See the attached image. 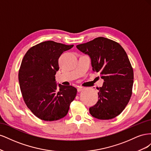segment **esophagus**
<instances>
[{"mask_svg": "<svg viewBox=\"0 0 151 151\" xmlns=\"http://www.w3.org/2000/svg\"><path fill=\"white\" fill-rule=\"evenodd\" d=\"M84 89V88H83V87H78V88H77V91L78 92H81V91H83Z\"/></svg>", "mask_w": 151, "mask_h": 151, "instance_id": "esophagus-1", "label": "esophagus"}]
</instances>
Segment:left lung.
<instances>
[{
    "mask_svg": "<svg viewBox=\"0 0 151 151\" xmlns=\"http://www.w3.org/2000/svg\"><path fill=\"white\" fill-rule=\"evenodd\" d=\"M77 48L88 55L93 70L104 80L98 88V101L89 108V113L99 120H109L123 111L132 96L134 72L129 59L121 45L113 40L98 37L77 45Z\"/></svg>",
    "mask_w": 151,
    "mask_h": 151,
    "instance_id": "8db88e82",
    "label": "left lung"
}]
</instances>
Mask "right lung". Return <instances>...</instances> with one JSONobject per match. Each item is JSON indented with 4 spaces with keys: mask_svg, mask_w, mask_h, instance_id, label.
Wrapping results in <instances>:
<instances>
[{
    "mask_svg": "<svg viewBox=\"0 0 151 151\" xmlns=\"http://www.w3.org/2000/svg\"><path fill=\"white\" fill-rule=\"evenodd\" d=\"M73 47L47 41L31 48L22 59L19 72L21 93L26 106L41 120L63 118L76 98L77 89L57 84L55 76L59 70V57Z\"/></svg>",
    "mask_w": 151,
    "mask_h": 151,
    "instance_id": "add662e5",
    "label": "right lung"
}]
</instances>
